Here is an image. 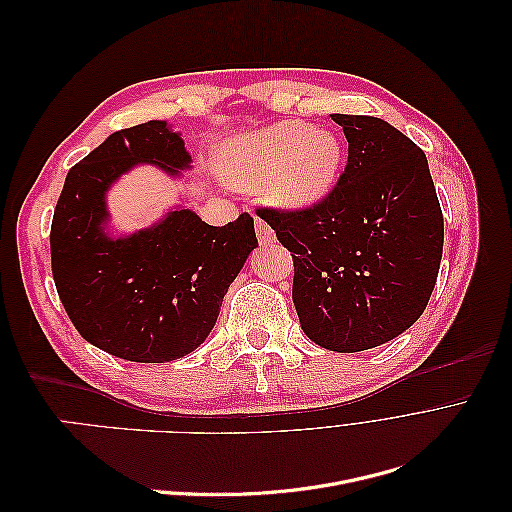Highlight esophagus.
<instances>
[{"label": "esophagus", "mask_w": 512, "mask_h": 512, "mask_svg": "<svg viewBox=\"0 0 512 512\" xmlns=\"http://www.w3.org/2000/svg\"><path fill=\"white\" fill-rule=\"evenodd\" d=\"M254 226H256V237H258L260 245H271L275 241V230L265 220L256 218Z\"/></svg>", "instance_id": "34e87169"}]
</instances>
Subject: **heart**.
Masks as SVG:
<instances>
[{
  "label": "heart",
  "mask_w": 512,
  "mask_h": 512,
  "mask_svg": "<svg viewBox=\"0 0 512 512\" xmlns=\"http://www.w3.org/2000/svg\"><path fill=\"white\" fill-rule=\"evenodd\" d=\"M342 162L335 132L288 119L230 141L220 168L243 190L262 188L275 207L305 209L331 192Z\"/></svg>",
  "instance_id": "obj_1"
}]
</instances>
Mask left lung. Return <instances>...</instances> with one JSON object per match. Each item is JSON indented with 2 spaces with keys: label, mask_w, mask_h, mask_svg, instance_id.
Returning <instances> with one entry per match:
<instances>
[{
  "label": "left lung",
  "mask_w": 512,
  "mask_h": 512,
  "mask_svg": "<svg viewBox=\"0 0 512 512\" xmlns=\"http://www.w3.org/2000/svg\"><path fill=\"white\" fill-rule=\"evenodd\" d=\"M348 164L305 209L258 207L292 252L303 333L335 352L391 342L421 318L440 271L444 218L423 149L391 123L331 115Z\"/></svg>",
  "instance_id": "1"
}]
</instances>
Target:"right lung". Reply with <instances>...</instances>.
Here are the masks:
<instances>
[{"label": "right lung", "instance_id": "right-lung-1", "mask_svg": "<svg viewBox=\"0 0 512 512\" xmlns=\"http://www.w3.org/2000/svg\"><path fill=\"white\" fill-rule=\"evenodd\" d=\"M136 164L179 175L190 153L166 121H147L74 164L51 224V269L61 305L89 344L123 361L166 363L205 342L258 239L250 213L209 226L190 209L111 239L104 196Z\"/></svg>", "mask_w": 512, "mask_h": 512}]
</instances>
